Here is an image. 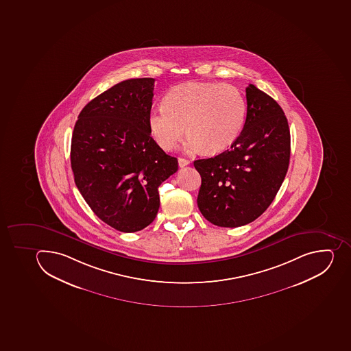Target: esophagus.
<instances>
[{
    "instance_id": "34e87169",
    "label": "esophagus",
    "mask_w": 351,
    "mask_h": 351,
    "mask_svg": "<svg viewBox=\"0 0 351 351\" xmlns=\"http://www.w3.org/2000/svg\"><path fill=\"white\" fill-rule=\"evenodd\" d=\"M178 162H179V167H180V168H183V167H186V165L190 163L189 160L183 159V158H179Z\"/></svg>"
}]
</instances>
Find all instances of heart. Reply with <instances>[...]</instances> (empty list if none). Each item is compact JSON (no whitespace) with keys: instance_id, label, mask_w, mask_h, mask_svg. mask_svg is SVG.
I'll list each match as a JSON object with an SVG mask.
<instances>
[{"instance_id":"heart-1","label":"heart","mask_w":351,"mask_h":351,"mask_svg":"<svg viewBox=\"0 0 351 351\" xmlns=\"http://www.w3.org/2000/svg\"><path fill=\"white\" fill-rule=\"evenodd\" d=\"M246 112V99L235 86L188 82L170 90L165 105L153 108L149 125L162 149H172L186 133V125L188 149L204 147L207 152L219 153L237 140Z\"/></svg>"}]
</instances>
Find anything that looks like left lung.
I'll list each match as a JSON object with an SVG mask.
<instances>
[{
	"mask_svg": "<svg viewBox=\"0 0 351 351\" xmlns=\"http://www.w3.org/2000/svg\"><path fill=\"white\" fill-rule=\"evenodd\" d=\"M246 99L244 128L230 149L193 162L202 176L199 210L219 227L235 228L258 218L274 200L289 169L290 128L283 110L252 84Z\"/></svg>",
	"mask_w": 351,
	"mask_h": 351,
	"instance_id": "left-lung-1",
	"label": "left lung"
}]
</instances>
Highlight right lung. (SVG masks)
<instances>
[{
	"instance_id": "right-lung-1",
	"label": "right lung",
	"mask_w": 351,
	"mask_h": 351,
	"mask_svg": "<svg viewBox=\"0 0 351 351\" xmlns=\"http://www.w3.org/2000/svg\"><path fill=\"white\" fill-rule=\"evenodd\" d=\"M153 78L119 82L80 112L71 137L77 188L94 214L123 232L142 230L159 211V186L178 171L151 137Z\"/></svg>"
}]
</instances>
